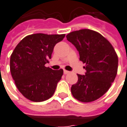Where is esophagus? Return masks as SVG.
Here are the masks:
<instances>
[{"label": "esophagus", "instance_id": "34e87169", "mask_svg": "<svg viewBox=\"0 0 127 127\" xmlns=\"http://www.w3.org/2000/svg\"><path fill=\"white\" fill-rule=\"evenodd\" d=\"M69 72H70V71H68V70H64V73L65 75H66V74H68Z\"/></svg>", "mask_w": 127, "mask_h": 127}]
</instances>
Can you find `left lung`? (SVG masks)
<instances>
[{"label": "left lung", "instance_id": "8db88e82", "mask_svg": "<svg viewBox=\"0 0 127 127\" xmlns=\"http://www.w3.org/2000/svg\"><path fill=\"white\" fill-rule=\"evenodd\" d=\"M66 38L86 64L85 75L77 74L78 81L72 86L71 93L79 101H95L104 95L114 82L118 66L117 54L107 39L91 30L74 31Z\"/></svg>", "mask_w": 127, "mask_h": 127}]
</instances>
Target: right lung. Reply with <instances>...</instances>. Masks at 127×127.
<instances>
[{
	"label": "right lung",
	"instance_id": "1",
	"mask_svg": "<svg viewBox=\"0 0 127 127\" xmlns=\"http://www.w3.org/2000/svg\"><path fill=\"white\" fill-rule=\"evenodd\" d=\"M65 34H34L23 38L10 57V71L15 84L25 97L43 102L55 93L64 70H54L45 64L51 59L55 45Z\"/></svg>",
	"mask_w": 127,
	"mask_h": 127
}]
</instances>
